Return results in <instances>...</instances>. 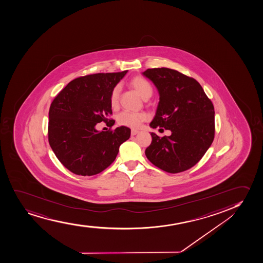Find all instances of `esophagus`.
<instances>
[{
  "instance_id": "obj_1",
  "label": "esophagus",
  "mask_w": 263,
  "mask_h": 263,
  "mask_svg": "<svg viewBox=\"0 0 263 263\" xmlns=\"http://www.w3.org/2000/svg\"><path fill=\"white\" fill-rule=\"evenodd\" d=\"M139 133L138 130H131V136H136V135H137V134Z\"/></svg>"
}]
</instances>
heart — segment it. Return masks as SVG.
Instances as JSON below:
<instances>
[{
	"mask_svg": "<svg viewBox=\"0 0 263 263\" xmlns=\"http://www.w3.org/2000/svg\"><path fill=\"white\" fill-rule=\"evenodd\" d=\"M130 86H132L136 90L141 97L147 101L153 93V87L151 86V83L144 78L135 77L129 81ZM121 93V86L119 85L112 89L110 93V105L112 108H115L118 106L119 98ZM148 120V115L145 112H125L119 114L117 116V122L121 126L131 127V128H138L141 127L142 122Z\"/></svg>",
	"mask_w": 263,
	"mask_h": 263,
	"instance_id": "heart-1",
	"label": "heart"
}]
</instances>
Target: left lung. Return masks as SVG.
<instances>
[{
    "label": "left lung",
    "instance_id": "8db88e82",
    "mask_svg": "<svg viewBox=\"0 0 263 263\" xmlns=\"http://www.w3.org/2000/svg\"><path fill=\"white\" fill-rule=\"evenodd\" d=\"M142 75L159 93L151 127L170 130V136H152L145 155L154 165L168 173L192 168L203 157L214 139V107L200 84L172 69H148ZM159 129V130H160Z\"/></svg>",
    "mask_w": 263,
    "mask_h": 263
}]
</instances>
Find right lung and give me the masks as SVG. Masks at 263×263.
Instances as JSON below:
<instances>
[{"label":"right lung","instance_id":"obj_1","mask_svg":"<svg viewBox=\"0 0 263 263\" xmlns=\"http://www.w3.org/2000/svg\"><path fill=\"white\" fill-rule=\"evenodd\" d=\"M127 72L75 79L50 105L49 143L58 159L74 174L92 176L103 172L115 161L120 146L129 139L131 130L124 126L114 131L95 127L108 121L112 115L110 93Z\"/></svg>","mask_w":263,"mask_h":263}]
</instances>
